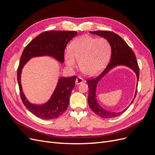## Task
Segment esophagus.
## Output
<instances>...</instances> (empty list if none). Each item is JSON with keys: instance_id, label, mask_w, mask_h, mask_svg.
<instances>
[{"instance_id": "34e87169", "label": "esophagus", "mask_w": 155, "mask_h": 155, "mask_svg": "<svg viewBox=\"0 0 155 155\" xmlns=\"http://www.w3.org/2000/svg\"><path fill=\"white\" fill-rule=\"evenodd\" d=\"M83 81H84V80H83V79L82 78L78 77L77 79H76V85H79V84L82 83Z\"/></svg>"}]
</instances>
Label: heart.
Masks as SVG:
<instances>
[{
    "label": "heart",
    "mask_w": 155,
    "mask_h": 155,
    "mask_svg": "<svg viewBox=\"0 0 155 155\" xmlns=\"http://www.w3.org/2000/svg\"><path fill=\"white\" fill-rule=\"evenodd\" d=\"M110 52V46L106 39L83 35L70 44L64 59L70 67L76 65V59L84 74L94 76L104 69L109 60Z\"/></svg>",
    "instance_id": "1"
}]
</instances>
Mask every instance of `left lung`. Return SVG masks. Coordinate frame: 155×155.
I'll use <instances>...</instances> for the list:
<instances>
[{
    "instance_id": "left-lung-1",
    "label": "left lung",
    "mask_w": 155,
    "mask_h": 155,
    "mask_svg": "<svg viewBox=\"0 0 155 155\" xmlns=\"http://www.w3.org/2000/svg\"><path fill=\"white\" fill-rule=\"evenodd\" d=\"M93 34H96L101 37H104L107 41L111 46L112 54L110 62L107 64L105 69L102 72L99 76L91 79H88L87 82L88 83V103L91 109L95 112V113L103 118H115L116 116L121 115L128 109V107L124 110L120 112H110L103 109L101 106L98 104L96 99V89L97 83L100 79L104 77L106 74L108 73L110 70L117 66V65H125L129 67L137 74V81L139 79L140 69L137 60V58L133 50L130 46L126 43V42L121 38L120 36L115 33L110 31H90ZM138 86V84H137ZM137 88L136 90L134 99L131 101L130 104L133 102L134 98L137 96Z\"/></svg>"
}]
</instances>
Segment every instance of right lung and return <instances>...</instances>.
<instances>
[{
    "label": "right lung",
    "mask_w": 155,
    "mask_h": 155,
    "mask_svg": "<svg viewBox=\"0 0 155 155\" xmlns=\"http://www.w3.org/2000/svg\"><path fill=\"white\" fill-rule=\"evenodd\" d=\"M77 34L78 32L74 31H46L30 42L22 51L17 68V81L21 98L27 109L39 118L53 120L64 113L68 108L70 94L75 87L77 77L60 78L50 100L44 105H35L30 104L23 94L21 83L22 69L30 58L37 56L50 55L63 63L65 48Z\"/></svg>",
    "instance_id": "1"
}]
</instances>
